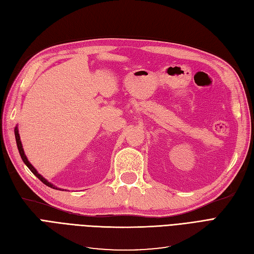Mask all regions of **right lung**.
Returning <instances> with one entry per match:
<instances>
[{
    "mask_svg": "<svg viewBox=\"0 0 254 254\" xmlns=\"http://www.w3.org/2000/svg\"><path fill=\"white\" fill-rule=\"evenodd\" d=\"M14 135H16L17 146H18V149H19L20 156H21V158H22V160H23V162H24V163L26 164V166L29 168L30 172H32L40 181H42V182L45 184V186H48V187H50V188H53V189H56V190H57V188H55V187L53 186V184H51L50 182H48L47 180H45L40 174H38V172L35 170V167L28 162V160H27V158H26V156H25V153H24V150H23V148H22V144H21V141H20V135H19V131H18V128H17V127L14 128Z\"/></svg>",
    "mask_w": 254,
    "mask_h": 254,
    "instance_id": "1",
    "label": "right lung"
}]
</instances>
